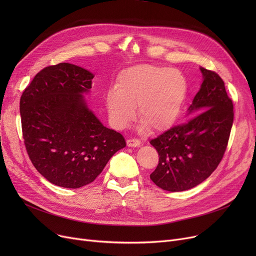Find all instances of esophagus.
Instances as JSON below:
<instances>
[{
	"mask_svg": "<svg viewBox=\"0 0 256 256\" xmlns=\"http://www.w3.org/2000/svg\"><path fill=\"white\" fill-rule=\"evenodd\" d=\"M126 145L128 147H139L141 145V142L137 139H128L126 140Z\"/></svg>",
	"mask_w": 256,
	"mask_h": 256,
	"instance_id": "34e87169",
	"label": "esophagus"
}]
</instances>
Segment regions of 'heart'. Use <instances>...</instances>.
I'll use <instances>...</instances> for the list:
<instances>
[{
	"label": "heart",
	"instance_id": "1",
	"mask_svg": "<svg viewBox=\"0 0 256 256\" xmlns=\"http://www.w3.org/2000/svg\"><path fill=\"white\" fill-rule=\"evenodd\" d=\"M188 94V80L178 70L154 65H137L121 72L115 90L108 91L106 104L112 124L124 128L134 109L143 126L160 132L178 119Z\"/></svg>",
	"mask_w": 256,
	"mask_h": 256
}]
</instances>
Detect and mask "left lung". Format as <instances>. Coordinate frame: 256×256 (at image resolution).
Masks as SVG:
<instances>
[{"mask_svg": "<svg viewBox=\"0 0 256 256\" xmlns=\"http://www.w3.org/2000/svg\"><path fill=\"white\" fill-rule=\"evenodd\" d=\"M202 84L188 109L191 118L152 139L158 164L150 180L160 189L182 192L206 180L221 162L234 122V104L223 80L200 67Z\"/></svg>", "mask_w": 256, "mask_h": 256, "instance_id": "8db88e82", "label": "left lung"}]
</instances>
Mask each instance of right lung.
Returning a JSON list of instances; mask_svg holds the SVG:
<instances>
[{
    "label": "right lung",
    "mask_w": 256,
    "mask_h": 256,
    "mask_svg": "<svg viewBox=\"0 0 256 256\" xmlns=\"http://www.w3.org/2000/svg\"><path fill=\"white\" fill-rule=\"evenodd\" d=\"M93 74L70 63L40 70L20 98L22 137L32 164L50 182L78 189L96 180L126 147L89 109Z\"/></svg>",
    "instance_id": "add662e5"
}]
</instances>
